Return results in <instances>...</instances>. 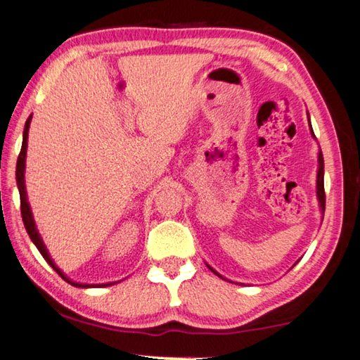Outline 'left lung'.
<instances>
[{"mask_svg": "<svg viewBox=\"0 0 360 360\" xmlns=\"http://www.w3.org/2000/svg\"><path fill=\"white\" fill-rule=\"evenodd\" d=\"M308 121H309V115H308ZM309 132L316 139L314 131H313V126H311V121H309ZM316 188H317V190H316L317 201H319V207H321V212H322V215H323V210H326V191H323V156H322V151L317 153V180H316ZM205 264H207V263H205ZM207 268L212 271V273L219 276V278L225 279L221 274L217 273L214 268L209 266V264H207Z\"/></svg>", "mask_w": 360, "mask_h": 360, "instance_id": "obj_1", "label": "left lung"}]
</instances>
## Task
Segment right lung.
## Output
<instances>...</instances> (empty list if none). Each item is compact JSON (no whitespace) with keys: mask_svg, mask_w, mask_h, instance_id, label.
I'll return each mask as SVG.
<instances>
[{"mask_svg":"<svg viewBox=\"0 0 360 360\" xmlns=\"http://www.w3.org/2000/svg\"><path fill=\"white\" fill-rule=\"evenodd\" d=\"M30 122H32V115L28 116V120L25 122V129H23V139H22V148H20V155L17 158V167H15V181H17V188H19V194H20V212H22V220H23V225H25V229L28 236H30V239L33 240V244L37 245V249L39 250L41 255L44 257V260L51 264L52 269H56V273L58 276H62L63 281H67L68 284H72L75 287H81V288H92V287H107V285H113L116 282H107V284H81V282H75L70 278H67L62 273V269L57 266L52 260L49 252H47L46 245L43 243V239H41V234L38 233L37 229V223L33 220V214H32V209H30V204H28V199H27V190H25V158H27V146H28V129H30Z\"/></svg>","mask_w":360,"mask_h":360,"instance_id":"right-lung-1","label":"right lung"}]
</instances>
